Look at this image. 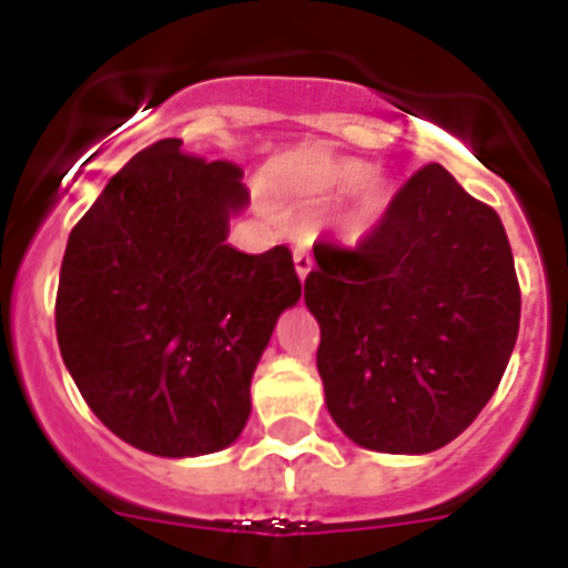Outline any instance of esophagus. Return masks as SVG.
Here are the masks:
<instances>
[{
  "label": "esophagus",
  "mask_w": 568,
  "mask_h": 568,
  "mask_svg": "<svg viewBox=\"0 0 568 568\" xmlns=\"http://www.w3.org/2000/svg\"><path fill=\"white\" fill-rule=\"evenodd\" d=\"M293 263H296V275L302 281L307 278V272L314 270V257H311L307 248H296V252H293Z\"/></svg>",
  "instance_id": "esophagus-1"
}]
</instances>
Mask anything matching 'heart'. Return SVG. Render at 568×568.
<instances>
[{"label":"heart","mask_w":568,"mask_h":568,"mask_svg":"<svg viewBox=\"0 0 568 568\" xmlns=\"http://www.w3.org/2000/svg\"><path fill=\"white\" fill-rule=\"evenodd\" d=\"M302 186L323 192V195H341V192H355V201L349 206V231L364 234L367 227L379 222L382 210L388 204V192L373 178V169L362 160H334V156H320V160L305 162L296 171Z\"/></svg>","instance_id":"b5f03b06"}]
</instances>
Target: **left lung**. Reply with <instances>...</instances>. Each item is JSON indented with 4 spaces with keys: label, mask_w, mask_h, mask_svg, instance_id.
<instances>
[{
    "label": "left lung",
    "mask_w": 568,
    "mask_h": 568,
    "mask_svg": "<svg viewBox=\"0 0 568 568\" xmlns=\"http://www.w3.org/2000/svg\"><path fill=\"white\" fill-rule=\"evenodd\" d=\"M314 257L305 305L334 424L382 453L438 450L468 429L521 316L500 215L429 162L362 243H314Z\"/></svg>",
    "instance_id": "obj_1"
}]
</instances>
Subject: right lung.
<instances>
[{
    "instance_id": "add662e5",
    "label": "right lung",
    "mask_w": 568,
    "mask_h": 568,
    "mask_svg": "<svg viewBox=\"0 0 568 568\" xmlns=\"http://www.w3.org/2000/svg\"><path fill=\"white\" fill-rule=\"evenodd\" d=\"M144 148L70 231L55 293L61 358L100 420L153 456L215 453L243 433L252 373L302 281L287 245L224 243L243 169Z\"/></svg>"
}]
</instances>
